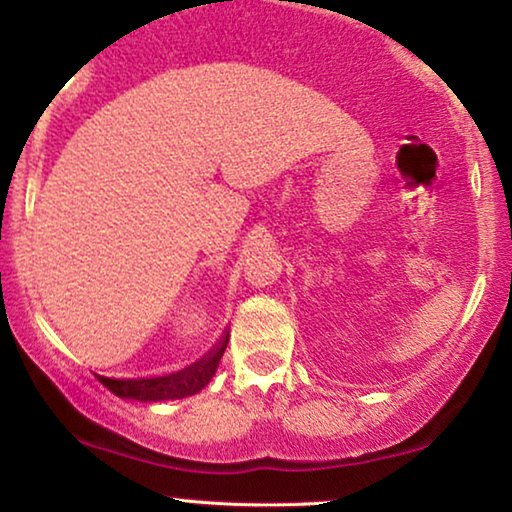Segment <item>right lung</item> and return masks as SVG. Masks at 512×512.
Returning <instances> with one entry per match:
<instances>
[{
    "instance_id": "obj_1",
    "label": "right lung",
    "mask_w": 512,
    "mask_h": 512,
    "mask_svg": "<svg viewBox=\"0 0 512 512\" xmlns=\"http://www.w3.org/2000/svg\"><path fill=\"white\" fill-rule=\"evenodd\" d=\"M229 334L222 336V341L208 352L204 359L197 364L187 366V369L171 373V376L162 378H141V380H115L97 376L99 383L122 399H136V401H164V399H183L197 394L201 387L208 385V380L215 376L222 352L227 348Z\"/></svg>"
}]
</instances>
